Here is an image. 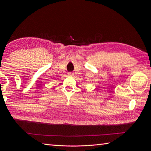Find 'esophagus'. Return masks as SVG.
Returning a JSON list of instances; mask_svg holds the SVG:
<instances>
[{
	"mask_svg": "<svg viewBox=\"0 0 151 151\" xmlns=\"http://www.w3.org/2000/svg\"><path fill=\"white\" fill-rule=\"evenodd\" d=\"M68 75L69 76H73L74 74V73H72V72H68Z\"/></svg>",
	"mask_w": 151,
	"mask_h": 151,
	"instance_id": "1",
	"label": "esophagus"
}]
</instances>
